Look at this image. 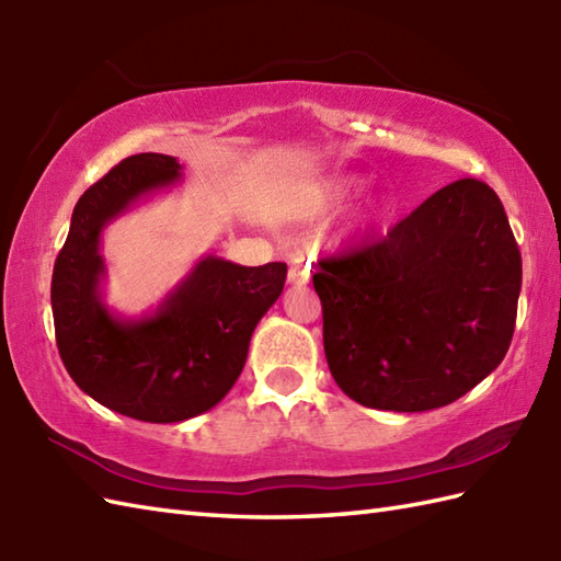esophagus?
I'll list each match as a JSON object with an SVG mask.
<instances>
[{"mask_svg":"<svg viewBox=\"0 0 561 561\" xmlns=\"http://www.w3.org/2000/svg\"><path fill=\"white\" fill-rule=\"evenodd\" d=\"M308 277H311V267H308L306 260H294L289 267V284H306Z\"/></svg>","mask_w":561,"mask_h":561,"instance_id":"obj_1","label":"esophagus"}]
</instances>
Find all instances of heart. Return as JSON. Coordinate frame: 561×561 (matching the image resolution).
Returning a JSON list of instances; mask_svg holds the SVG:
<instances>
[{
    "label": "heart",
    "mask_w": 561,
    "mask_h": 561,
    "mask_svg": "<svg viewBox=\"0 0 561 561\" xmlns=\"http://www.w3.org/2000/svg\"><path fill=\"white\" fill-rule=\"evenodd\" d=\"M359 187H362V185L356 183V181H344V183H337L335 187L330 190V205H342L344 199L359 193Z\"/></svg>",
    "instance_id": "heart-1"
}]
</instances>
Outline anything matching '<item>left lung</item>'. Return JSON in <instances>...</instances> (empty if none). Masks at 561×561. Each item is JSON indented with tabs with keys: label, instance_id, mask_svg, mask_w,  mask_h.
I'll return each mask as SVG.
<instances>
[{
	"label": "left lung",
	"instance_id": "obj_1",
	"mask_svg": "<svg viewBox=\"0 0 561 561\" xmlns=\"http://www.w3.org/2000/svg\"><path fill=\"white\" fill-rule=\"evenodd\" d=\"M520 250L502 199L474 181L440 187L386 238L318 260L330 374L364 408H444L508 352Z\"/></svg>",
	"mask_w": 561,
	"mask_h": 561
}]
</instances>
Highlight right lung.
<instances>
[{"mask_svg": "<svg viewBox=\"0 0 561 561\" xmlns=\"http://www.w3.org/2000/svg\"><path fill=\"white\" fill-rule=\"evenodd\" d=\"M178 178L173 157L135 153L93 183L71 214L50 289L67 374L103 408L153 424L197 416L231 390L255 325L287 279L284 262L243 267L207 255L157 313L115 318L101 301V231L141 195Z\"/></svg>", "mask_w": 561, "mask_h": 561, "instance_id": "right-lung-1", "label": "right lung"}]
</instances>
